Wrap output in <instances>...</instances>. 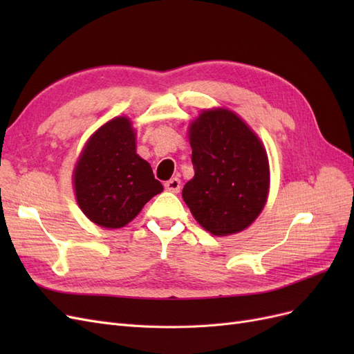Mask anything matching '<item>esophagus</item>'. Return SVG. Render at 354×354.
Listing matches in <instances>:
<instances>
[{"label":"esophagus","instance_id":"34e87169","mask_svg":"<svg viewBox=\"0 0 354 354\" xmlns=\"http://www.w3.org/2000/svg\"><path fill=\"white\" fill-rule=\"evenodd\" d=\"M180 187H181V181L177 177L168 180L167 183H165V189L169 190V192H173V194H178Z\"/></svg>","mask_w":354,"mask_h":354}]
</instances>
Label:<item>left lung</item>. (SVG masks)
I'll use <instances>...</instances> for the list:
<instances>
[{
	"mask_svg": "<svg viewBox=\"0 0 354 354\" xmlns=\"http://www.w3.org/2000/svg\"><path fill=\"white\" fill-rule=\"evenodd\" d=\"M195 177L183 199L201 226L216 236L248 227L269 190V160L261 142L238 115L203 111L190 125Z\"/></svg>",
	"mask_w": 354,
	"mask_h": 354,
	"instance_id": "obj_1",
	"label": "left lung"
}]
</instances>
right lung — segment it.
Returning a JSON list of instances; mask_svg holds the SVG:
<instances>
[{
  "mask_svg": "<svg viewBox=\"0 0 354 354\" xmlns=\"http://www.w3.org/2000/svg\"><path fill=\"white\" fill-rule=\"evenodd\" d=\"M73 183L82 212L106 229L125 226L164 190L149 162L136 153V134L125 116L91 136L75 167Z\"/></svg>",
  "mask_w": 354,
  "mask_h": 354,
  "instance_id": "obj_1",
  "label": "right lung"
}]
</instances>
